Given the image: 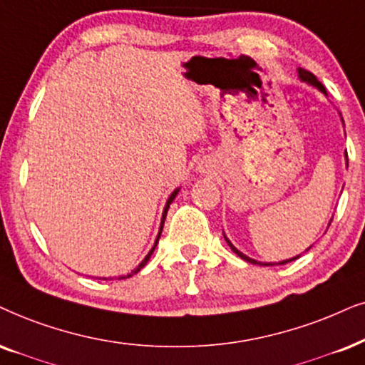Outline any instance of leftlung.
Masks as SVG:
<instances>
[{
    "label": "left lung",
    "mask_w": 365,
    "mask_h": 365,
    "mask_svg": "<svg viewBox=\"0 0 365 365\" xmlns=\"http://www.w3.org/2000/svg\"><path fill=\"white\" fill-rule=\"evenodd\" d=\"M298 77H299V81L302 82H307L308 86H312V87H315V89H318L322 92V94H325L327 96V91H325V87L322 86V82H318V79L315 76H313L312 72H308V71H305V68H298ZM342 123H344V119H342ZM345 163H347V167H349V160H347V151H345ZM330 222H331V219H330ZM330 222H329V225H330ZM224 239H225V242L229 244V247L232 249L234 252H236V255L241 257V259H244V261H247V262H251V264H259V266H276V264H286V262H289V261H294V259H298L299 256H294V257H292V259H284V261H279V262H261V261H256V259H252V257H249V256H246L244 255V252H241L239 251V249L234 246L232 242L229 241L227 239V236H225L224 234ZM312 247V246H310ZM308 247V249H310ZM307 249V251H308Z\"/></svg>",
    "instance_id": "left-lung-1"
}]
</instances>
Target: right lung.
Returning a JSON list of instances; mask_svg holds the SVG:
<instances>
[{
	"label": "right lung",
	"mask_w": 365,
	"mask_h": 365,
	"mask_svg": "<svg viewBox=\"0 0 365 365\" xmlns=\"http://www.w3.org/2000/svg\"><path fill=\"white\" fill-rule=\"evenodd\" d=\"M178 192H180V188H175V190L172 192V195H170V197H168L167 204H165V209H163V215H161V222H160V230H158V236H156V239H155V244H153V247H151V249H150V252H148V255H146V256H145V259H143V261L140 262V264H138V266L135 267V269H133V271H131V273H128L126 276H119V278H118V279H126V278H131V276H133V274H136V273H138V271H140V269H141V267H145V266H146V262H148V261H150V257H151V255H153V251H155L156 244H158V239H160V236H161V230H163V224H165V219H167V212H168V209H170V204H172V202L175 200V197H177V193H178ZM99 279H106V281H108V279H113V278H99Z\"/></svg>",
	"instance_id": "right-lung-1"
}]
</instances>
